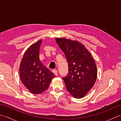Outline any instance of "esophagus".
<instances>
[{"instance_id": "obj_1", "label": "esophagus", "mask_w": 121, "mask_h": 121, "mask_svg": "<svg viewBox=\"0 0 121 121\" xmlns=\"http://www.w3.org/2000/svg\"><path fill=\"white\" fill-rule=\"evenodd\" d=\"M52 72H53L54 74H55V75L57 76V75H58V71H57V70H52Z\"/></svg>"}]
</instances>
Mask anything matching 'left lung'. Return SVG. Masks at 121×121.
I'll list each match as a JSON object with an SVG mask.
<instances>
[{
    "mask_svg": "<svg viewBox=\"0 0 121 121\" xmlns=\"http://www.w3.org/2000/svg\"><path fill=\"white\" fill-rule=\"evenodd\" d=\"M65 55L69 73L63 79L69 92L76 98L84 97L96 82L97 70L91 53L78 41L56 38Z\"/></svg>",
    "mask_w": 121,
    "mask_h": 121,
    "instance_id": "left-lung-1",
    "label": "left lung"
}]
</instances>
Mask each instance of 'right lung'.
Returning a JSON list of instances; mask_svg holds the SVG:
<instances>
[{
	"label": "right lung",
	"instance_id": "add662e5",
	"mask_svg": "<svg viewBox=\"0 0 121 121\" xmlns=\"http://www.w3.org/2000/svg\"><path fill=\"white\" fill-rule=\"evenodd\" d=\"M42 40L33 43L25 52L20 66V78L32 94H39L47 89L56 76L40 61L39 52Z\"/></svg>",
	"mask_w": 121,
	"mask_h": 121
}]
</instances>
